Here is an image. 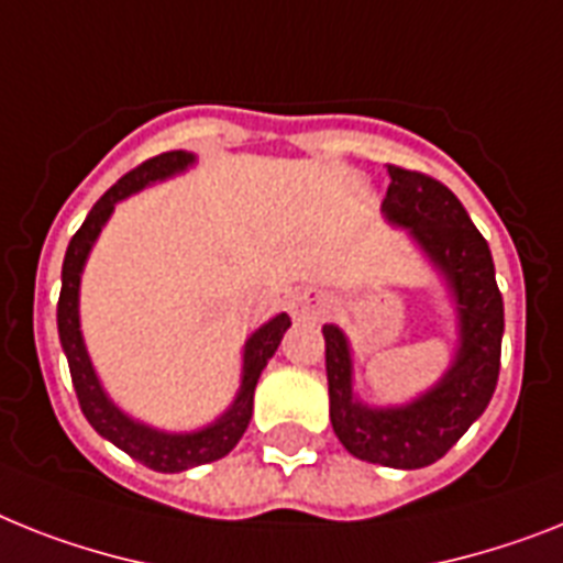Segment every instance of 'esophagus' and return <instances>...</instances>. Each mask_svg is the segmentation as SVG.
<instances>
[{"instance_id": "34e87169", "label": "esophagus", "mask_w": 563, "mask_h": 563, "mask_svg": "<svg viewBox=\"0 0 563 563\" xmlns=\"http://www.w3.org/2000/svg\"><path fill=\"white\" fill-rule=\"evenodd\" d=\"M328 313V299L319 290H301L290 299V316L296 322H316Z\"/></svg>"}]
</instances>
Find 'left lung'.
Masks as SVG:
<instances>
[{
	"mask_svg": "<svg viewBox=\"0 0 563 563\" xmlns=\"http://www.w3.org/2000/svg\"><path fill=\"white\" fill-rule=\"evenodd\" d=\"M383 212L426 250L457 305L460 345L452 368L434 388L406 406L368 408L354 397V362L345 333L324 324V368L331 422L339 443L368 463L422 468L443 457L486 411L500 374L504 299L489 244L457 195L422 172L388 166Z\"/></svg>",
	"mask_w": 563,
	"mask_h": 563,
	"instance_id": "obj_1",
	"label": "left lung"
}]
</instances>
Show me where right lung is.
Segmentation results:
<instances>
[{
    "label": "right lung",
    "mask_w": 563,
    "mask_h": 563,
    "mask_svg": "<svg viewBox=\"0 0 563 563\" xmlns=\"http://www.w3.org/2000/svg\"><path fill=\"white\" fill-rule=\"evenodd\" d=\"M195 164V155L187 152H164V155L148 157L146 164L132 169L129 175L114 184L100 201L91 207L82 227L74 232L71 244L65 250L63 262V290H59L57 301V328L59 342H63L65 360H68V371H71V383L86 420L91 422V429L123 449L129 457H134L143 466L155 468V472H187L192 466H203L212 460H221L235 449L241 434L247 431L250 417H253V394L255 383L262 376L264 365L276 354L278 342L290 328V316L278 313L267 324H262L244 345V371H241V388L232 399V406L216 422H209L203 429L189 431V434H169V431L148 429L143 422L132 420L123 415L109 397H106L103 385L97 379L91 360H88L86 342L80 333V276L86 267V258L95 247L97 235L114 212V203L129 198V195L141 192L143 187L155 184V180H166L172 175H178L187 166Z\"/></svg>",
    "instance_id": "right-lung-1"
}]
</instances>
